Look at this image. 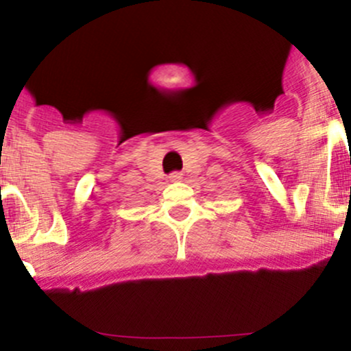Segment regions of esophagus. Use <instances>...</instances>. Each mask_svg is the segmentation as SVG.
I'll return each mask as SVG.
<instances>
[{
    "label": "esophagus",
    "mask_w": 351,
    "mask_h": 351,
    "mask_svg": "<svg viewBox=\"0 0 351 351\" xmlns=\"http://www.w3.org/2000/svg\"><path fill=\"white\" fill-rule=\"evenodd\" d=\"M182 178H183V175L180 171H175V173H171V175H169V180H171V182H180Z\"/></svg>",
    "instance_id": "obj_1"
}]
</instances>
